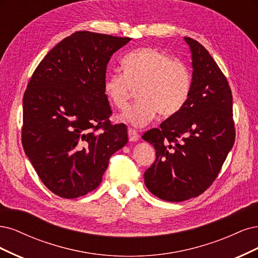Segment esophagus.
Instances as JSON below:
<instances>
[{"instance_id": "esophagus-1", "label": "esophagus", "mask_w": 258, "mask_h": 258, "mask_svg": "<svg viewBox=\"0 0 258 258\" xmlns=\"http://www.w3.org/2000/svg\"><path fill=\"white\" fill-rule=\"evenodd\" d=\"M127 134H128V140H130V141H137V140L139 139L138 133H137L135 130L128 128V130H127Z\"/></svg>"}]
</instances>
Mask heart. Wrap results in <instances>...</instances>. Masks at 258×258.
I'll list each match as a JSON object with an SVG mask.
<instances>
[{"label": "heart", "mask_w": 258, "mask_h": 258, "mask_svg": "<svg viewBox=\"0 0 258 258\" xmlns=\"http://www.w3.org/2000/svg\"><path fill=\"white\" fill-rule=\"evenodd\" d=\"M123 71L106 75L104 92L109 102L125 108L138 90L140 101L123 111L119 119L140 127L151 122L156 114L172 117L185 105L192 85L187 66L172 60L164 52L150 47L136 49L122 60Z\"/></svg>", "instance_id": "1"}]
</instances>
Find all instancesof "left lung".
<instances>
[{"mask_svg": "<svg viewBox=\"0 0 258 258\" xmlns=\"http://www.w3.org/2000/svg\"><path fill=\"white\" fill-rule=\"evenodd\" d=\"M192 53V85L182 109L160 128L146 132L155 162L145 172V184L166 202L179 203L203 194L235 143L232 95L226 77L198 41L184 37Z\"/></svg>", "mask_w": 258, "mask_h": 258, "instance_id": "8db88e82", "label": "left lung"}]
</instances>
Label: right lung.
<instances>
[{
  "mask_svg": "<svg viewBox=\"0 0 258 258\" xmlns=\"http://www.w3.org/2000/svg\"><path fill=\"white\" fill-rule=\"evenodd\" d=\"M130 37L78 31L38 64L23 96L22 146L41 182L77 198L102 182L110 156L127 144L104 92L107 64Z\"/></svg>",
  "mask_w": 258,
  "mask_h": 258,
  "instance_id": "add662e5",
  "label": "right lung"
}]
</instances>
